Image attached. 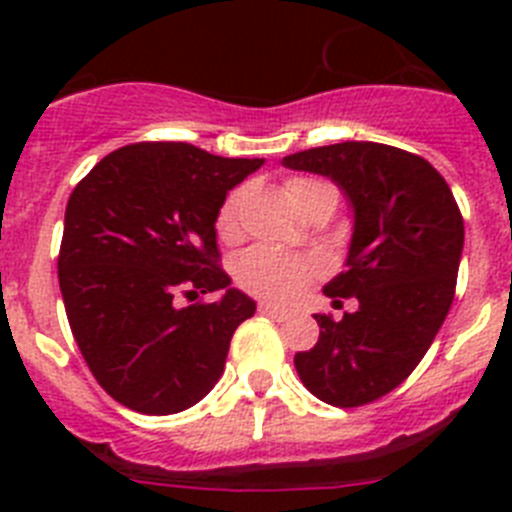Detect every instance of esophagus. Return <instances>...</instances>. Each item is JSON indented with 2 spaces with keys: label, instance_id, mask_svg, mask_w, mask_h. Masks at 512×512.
<instances>
[{
  "label": "esophagus",
  "instance_id": "obj_1",
  "mask_svg": "<svg viewBox=\"0 0 512 512\" xmlns=\"http://www.w3.org/2000/svg\"><path fill=\"white\" fill-rule=\"evenodd\" d=\"M259 312H261V315H266V318L279 320V323L289 318V312H287V310H282V307H277V305H269V302H261Z\"/></svg>",
  "mask_w": 512,
  "mask_h": 512
}]
</instances>
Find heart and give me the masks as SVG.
Masks as SVG:
<instances>
[{
	"mask_svg": "<svg viewBox=\"0 0 512 512\" xmlns=\"http://www.w3.org/2000/svg\"><path fill=\"white\" fill-rule=\"evenodd\" d=\"M330 184L310 176H295L287 182V197L297 210L307 205ZM238 207H241V192H233L217 212V230L223 235L235 233L238 225ZM318 274V264L297 253L282 251L274 246H253L235 259V279L251 295L269 297V300H289L297 295L312 277Z\"/></svg>",
	"mask_w": 512,
	"mask_h": 512,
	"instance_id": "b5f03b06",
	"label": "heart"
}]
</instances>
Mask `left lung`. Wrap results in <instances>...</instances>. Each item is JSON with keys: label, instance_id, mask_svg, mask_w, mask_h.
Here are the masks:
<instances>
[{"label": "left lung", "instance_id": "obj_1", "mask_svg": "<svg viewBox=\"0 0 512 512\" xmlns=\"http://www.w3.org/2000/svg\"><path fill=\"white\" fill-rule=\"evenodd\" d=\"M328 176L354 207L346 271L328 297H356L343 320L315 315L320 338L295 354L302 384L336 408H359L410 377L449 315L464 220L449 184L425 158L384 143L346 140L284 156Z\"/></svg>", "mask_w": 512, "mask_h": 512}]
</instances>
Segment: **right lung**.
<instances>
[{"label":"right lung","instance_id":"right-lung-1","mask_svg":"<svg viewBox=\"0 0 512 512\" xmlns=\"http://www.w3.org/2000/svg\"><path fill=\"white\" fill-rule=\"evenodd\" d=\"M264 158L189 143H133L71 192L58 282L79 351L102 390L143 415L192 408L225 369L256 302L217 266V212ZM223 291L215 303L202 294ZM179 294L197 299L179 308Z\"/></svg>","mask_w":512,"mask_h":512}]
</instances>
